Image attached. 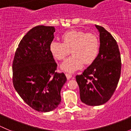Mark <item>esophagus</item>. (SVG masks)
Segmentation results:
<instances>
[{"instance_id": "1", "label": "esophagus", "mask_w": 131, "mask_h": 131, "mask_svg": "<svg viewBox=\"0 0 131 131\" xmlns=\"http://www.w3.org/2000/svg\"><path fill=\"white\" fill-rule=\"evenodd\" d=\"M66 76H67V79H71V78L72 77V74L69 73H66Z\"/></svg>"}]
</instances>
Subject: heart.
I'll return each instance as SVG.
<instances>
[{
  "label": "heart",
  "instance_id": "b5f03b06",
  "mask_svg": "<svg viewBox=\"0 0 131 131\" xmlns=\"http://www.w3.org/2000/svg\"><path fill=\"white\" fill-rule=\"evenodd\" d=\"M62 42L52 41L50 51L53 56L63 61L71 52L72 56L62 64L64 70L72 72L80 69L83 64H89L96 59L99 51L98 37L92 33L79 30H70L64 33L61 37Z\"/></svg>",
  "mask_w": 131,
  "mask_h": 131
}]
</instances>
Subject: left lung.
<instances>
[{
    "mask_svg": "<svg viewBox=\"0 0 131 131\" xmlns=\"http://www.w3.org/2000/svg\"><path fill=\"white\" fill-rule=\"evenodd\" d=\"M100 31V52L92 64L76 75L80 100L89 106L106 103L115 91L121 73V58L117 41L103 27Z\"/></svg>",
    "mask_w": 131,
    "mask_h": 131,
    "instance_id": "obj_1",
    "label": "left lung"
}]
</instances>
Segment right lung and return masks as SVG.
I'll list each match as a JSON object with an SVG mask.
<instances>
[{"instance_id":"1","label":"right lung","mask_w":131,"mask_h":131,"mask_svg":"<svg viewBox=\"0 0 131 131\" xmlns=\"http://www.w3.org/2000/svg\"><path fill=\"white\" fill-rule=\"evenodd\" d=\"M54 26L33 28L18 44L13 61V83L23 101L38 112H48L61 103L60 92L67 82L50 51Z\"/></svg>"}]
</instances>
